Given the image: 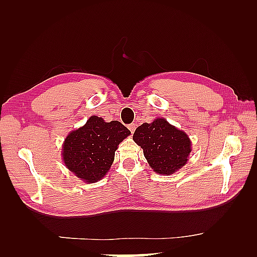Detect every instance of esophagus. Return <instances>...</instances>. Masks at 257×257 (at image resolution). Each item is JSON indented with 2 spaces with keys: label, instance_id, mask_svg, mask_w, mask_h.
Returning a JSON list of instances; mask_svg holds the SVG:
<instances>
[{
  "label": "esophagus",
  "instance_id": "obj_1",
  "mask_svg": "<svg viewBox=\"0 0 257 257\" xmlns=\"http://www.w3.org/2000/svg\"><path fill=\"white\" fill-rule=\"evenodd\" d=\"M128 128L130 130V133L134 134L135 130H136V124L135 123H130V124H128Z\"/></svg>",
  "mask_w": 257,
  "mask_h": 257
}]
</instances>
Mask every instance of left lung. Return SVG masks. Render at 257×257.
<instances>
[{
    "label": "left lung",
    "mask_w": 257,
    "mask_h": 257,
    "mask_svg": "<svg viewBox=\"0 0 257 257\" xmlns=\"http://www.w3.org/2000/svg\"><path fill=\"white\" fill-rule=\"evenodd\" d=\"M134 141L144 149L150 168L159 174H172L188 161L191 141L188 135L158 118L151 123H143L136 129Z\"/></svg>",
    "instance_id": "8db88e82"
}]
</instances>
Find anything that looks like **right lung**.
<instances>
[{"label":"right lung","instance_id":"1","mask_svg":"<svg viewBox=\"0 0 257 257\" xmlns=\"http://www.w3.org/2000/svg\"><path fill=\"white\" fill-rule=\"evenodd\" d=\"M130 135L124 125L113 120L91 116L85 125L70 133L63 145V161L68 170L87 183H94L110 169L118 145Z\"/></svg>","mask_w":257,"mask_h":257}]
</instances>
